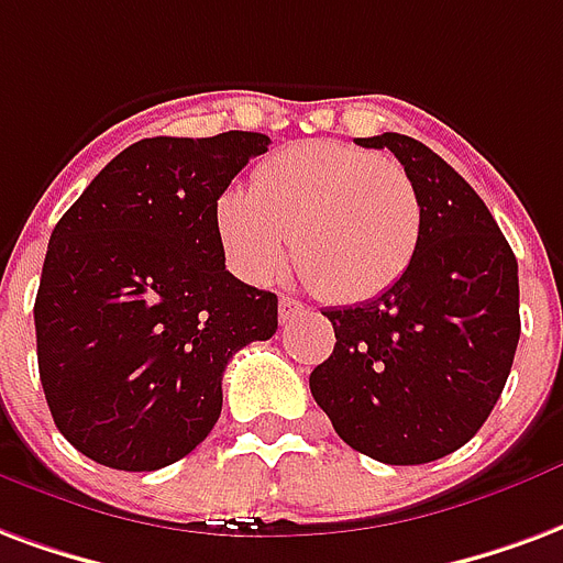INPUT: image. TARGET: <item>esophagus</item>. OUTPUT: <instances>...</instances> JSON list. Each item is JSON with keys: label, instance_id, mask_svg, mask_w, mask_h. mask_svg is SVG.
<instances>
[{"label": "esophagus", "instance_id": "esophagus-1", "mask_svg": "<svg viewBox=\"0 0 563 563\" xmlns=\"http://www.w3.org/2000/svg\"><path fill=\"white\" fill-rule=\"evenodd\" d=\"M277 313H280V322L286 324L289 319H295V316L303 313V307L295 298H280V303H277Z\"/></svg>", "mask_w": 563, "mask_h": 563}]
</instances>
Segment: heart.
Listing matches in <instances>:
<instances>
[{"label": "heart", "instance_id": "b5f03b06", "mask_svg": "<svg viewBox=\"0 0 563 563\" xmlns=\"http://www.w3.org/2000/svg\"><path fill=\"white\" fill-rule=\"evenodd\" d=\"M423 208L406 166L345 143H295L265 157L253 190L214 199V235L229 268L265 283L292 239L295 262L336 303L373 301L409 271Z\"/></svg>", "mask_w": 563, "mask_h": 563}]
</instances>
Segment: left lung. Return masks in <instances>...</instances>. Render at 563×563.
<instances>
[{
	"label": "left lung",
	"instance_id": "left-lung-1",
	"mask_svg": "<svg viewBox=\"0 0 563 563\" xmlns=\"http://www.w3.org/2000/svg\"><path fill=\"white\" fill-rule=\"evenodd\" d=\"M390 148L418 187L423 227L409 271L373 301L324 310L334 352L310 390L336 435L387 465H423L474 439L519 343V268L501 229L448 161L402 133Z\"/></svg>",
	"mask_w": 563,
	"mask_h": 563
}]
</instances>
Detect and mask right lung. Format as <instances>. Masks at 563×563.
<instances>
[{
	"instance_id": "1",
	"label": "right lung",
	"mask_w": 563,
	"mask_h": 563,
	"mask_svg": "<svg viewBox=\"0 0 563 563\" xmlns=\"http://www.w3.org/2000/svg\"><path fill=\"white\" fill-rule=\"evenodd\" d=\"M268 136H152L103 166L53 229L37 373L65 439L119 472L173 465L214 430L223 369L277 331V295L232 277L214 199Z\"/></svg>"
}]
</instances>
